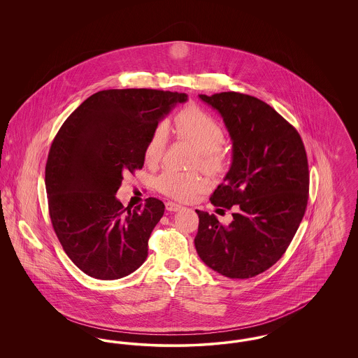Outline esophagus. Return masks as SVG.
<instances>
[{
  "mask_svg": "<svg viewBox=\"0 0 358 358\" xmlns=\"http://www.w3.org/2000/svg\"><path fill=\"white\" fill-rule=\"evenodd\" d=\"M165 206H166V209H168L169 212H178L180 209H182L181 205L176 204V203H173V201H168V203L165 204Z\"/></svg>",
  "mask_w": 358,
  "mask_h": 358,
  "instance_id": "1",
  "label": "esophagus"
}]
</instances>
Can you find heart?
Returning <instances> with one entry per match:
<instances>
[{
    "mask_svg": "<svg viewBox=\"0 0 358 358\" xmlns=\"http://www.w3.org/2000/svg\"><path fill=\"white\" fill-rule=\"evenodd\" d=\"M176 136L187 141L200 152L201 165L208 171L220 169L224 161L222 148L224 130L222 124L199 106H189L181 110L173 120ZM168 142V130L164 124L154 127L145 145V161L150 165L159 162ZM157 189L174 200H192L203 190L204 181L196 173L168 169L155 180Z\"/></svg>",
    "mask_w": 358,
    "mask_h": 358,
    "instance_id": "1",
    "label": "heart"
}]
</instances>
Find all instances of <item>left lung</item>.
I'll list each match as a JSON object with an SVG mask.
<instances>
[{"label":"left lung","mask_w":358,"mask_h":358,"mask_svg":"<svg viewBox=\"0 0 358 358\" xmlns=\"http://www.w3.org/2000/svg\"><path fill=\"white\" fill-rule=\"evenodd\" d=\"M200 99L219 111L232 139V165L210 203L235 212L232 222L222 225L196 209V251L216 273L252 278L286 252L305 216L306 150L295 127L255 96L220 92Z\"/></svg>","instance_id":"left-lung-1"}]
</instances>
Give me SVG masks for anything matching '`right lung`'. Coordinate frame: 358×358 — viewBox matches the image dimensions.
<instances>
[{
    "instance_id": "obj_1",
    "label": "right lung",
    "mask_w": 358,
    "mask_h": 358,
    "mask_svg": "<svg viewBox=\"0 0 358 358\" xmlns=\"http://www.w3.org/2000/svg\"><path fill=\"white\" fill-rule=\"evenodd\" d=\"M187 94L126 88L99 91L57 131L45 165L52 227L73 264L91 278L114 280L148 257V241L165 205L124 208L115 197L123 174L142 169L145 145L158 122Z\"/></svg>"
}]
</instances>
